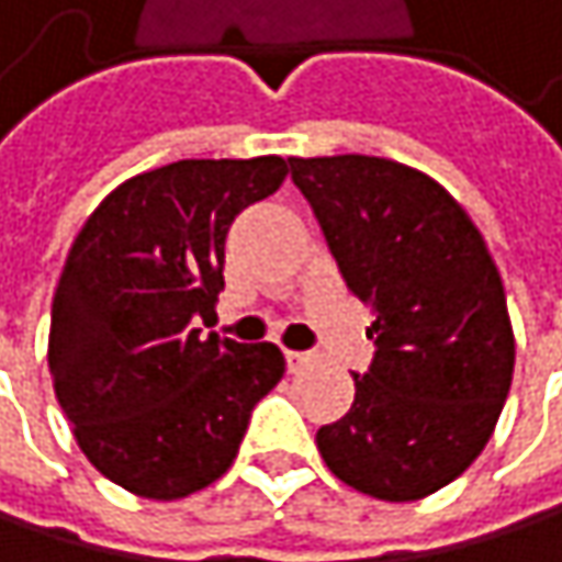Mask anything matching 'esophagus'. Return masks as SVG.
Listing matches in <instances>:
<instances>
[{"label": "esophagus", "mask_w": 562, "mask_h": 562, "mask_svg": "<svg viewBox=\"0 0 562 562\" xmlns=\"http://www.w3.org/2000/svg\"><path fill=\"white\" fill-rule=\"evenodd\" d=\"M315 361V355L312 351H285V364H289V371H302L305 364H312Z\"/></svg>", "instance_id": "esophagus-1"}]
</instances>
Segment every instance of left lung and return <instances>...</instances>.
<instances>
[{"label":"left lung","mask_w":562,"mask_h":562,"mask_svg":"<svg viewBox=\"0 0 562 562\" xmlns=\"http://www.w3.org/2000/svg\"><path fill=\"white\" fill-rule=\"evenodd\" d=\"M348 289L371 308L374 358L355 403L315 432L325 465L381 502L456 482L485 449L514 374L502 273L462 204L378 156L289 159Z\"/></svg>","instance_id":"1"}]
</instances>
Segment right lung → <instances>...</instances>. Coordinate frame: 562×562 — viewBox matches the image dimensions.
<instances>
[{"mask_svg":"<svg viewBox=\"0 0 562 562\" xmlns=\"http://www.w3.org/2000/svg\"><path fill=\"white\" fill-rule=\"evenodd\" d=\"M285 178L280 156L181 159L110 191L80 227L52 305L48 364L74 439L120 488L175 502L237 459L280 384L277 345L201 335L234 217Z\"/></svg>","mask_w":562,"mask_h":562,"instance_id":"1","label":"right lung"}]
</instances>
